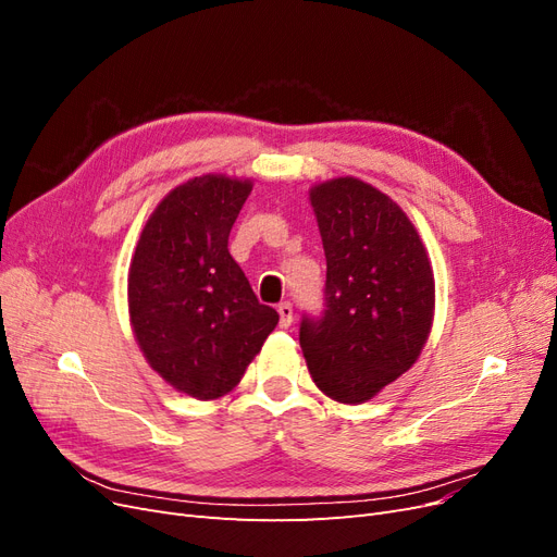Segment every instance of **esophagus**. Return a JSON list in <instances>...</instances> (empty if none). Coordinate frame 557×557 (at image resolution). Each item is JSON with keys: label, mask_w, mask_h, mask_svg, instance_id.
Instances as JSON below:
<instances>
[{"label": "esophagus", "mask_w": 557, "mask_h": 557, "mask_svg": "<svg viewBox=\"0 0 557 557\" xmlns=\"http://www.w3.org/2000/svg\"><path fill=\"white\" fill-rule=\"evenodd\" d=\"M276 311L281 315V327H290L293 325V305H290V301H281Z\"/></svg>", "instance_id": "obj_1"}]
</instances>
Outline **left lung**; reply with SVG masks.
Listing matches in <instances>:
<instances>
[{
    "label": "left lung",
    "mask_w": 557,
    "mask_h": 557,
    "mask_svg": "<svg viewBox=\"0 0 557 557\" xmlns=\"http://www.w3.org/2000/svg\"><path fill=\"white\" fill-rule=\"evenodd\" d=\"M327 281L323 315H305L299 346L315 385L342 404L372 399L409 372L434 315V274L413 223L360 178L313 185Z\"/></svg>",
    "instance_id": "obj_1"
}]
</instances>
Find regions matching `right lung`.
<instances>
[{"mask_svg":"<svg viewBox=\"0 0 557 557\" xmlns=\"http://www.w3.org/2000/svg\"><path fill=\"white\" fill-rule=\"evenodd\" d=\"M250 181L195 176L150 213L127 276L129 320L148 364L195 399L242 381L278 313L252 293L227 250Z\"/></svg>","mask_w":557,"mask_h":557,"instance_id":"1","label":"right lung"}]
</instances>
